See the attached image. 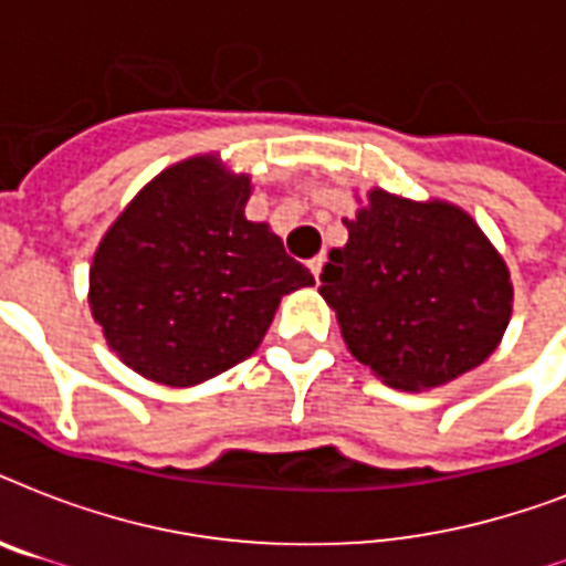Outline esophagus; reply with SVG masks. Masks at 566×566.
I'll list each match as a JSON object with an SVG mask.
<instances>
[{
	"instance_id": "1",
	"label": "esophagus",
	"mask_w": 566,
	"mask_h": 566,
	"mask_svg": "<svg viewBox=\"0 0 566 566\" xmlns=\"http://www.w3.org/2000/svg\"><path fill=\"white\" fill-rule=\"evenodd\" d=\"M323 264H326V255H317V258H311V261H308L314 279H319V275H323Z\"/></svg>"
}]
</instances>
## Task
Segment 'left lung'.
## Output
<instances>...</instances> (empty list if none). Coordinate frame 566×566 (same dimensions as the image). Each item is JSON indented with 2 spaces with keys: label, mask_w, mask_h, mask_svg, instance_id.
Here are the masks:
<instances>
[{
  "label": "left lung",
  "mask_w": 566,
  "mask_h": 566,
  "mask_svg": "<svg viewBox=\"0 0 566 566\" xmlns=\"http://www.w3.org/2000/svg\"><path fill=\"white\" fill-rule=\"evenodd\" d=\"M328 255L323 300L349 353L399 390H429L473 370L511 317L509 266L461 208L373 190Z\"/></svg>",
  "instance_id": "left-lung-1"
}]
</instances>
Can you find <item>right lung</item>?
<instances>
[{"instance_id":"1","label":"right lung","mask_w":566,"mask_h":566,"mask_svg":"<svg viewBox=\"0 0 566 566\" xmlns=\"http://www.w3.org/2000/svg\"><path fill=\"white\" fill-rule=\"evenodd\" d=\"M247 176L211 158L161 172L102 238L91 308L140 376L196 385L247 361L284 293L314 284L264 222L243 217Z\"/></svg>"}]
</instances>
